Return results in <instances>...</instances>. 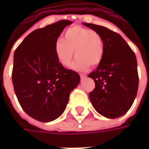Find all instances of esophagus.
Segmentation results:
<instances>
[{"label":"esophagus","instance_id":"esophagus-1","mask_svg":"<svg viewBox=\"0 0 149 149\" xmlns=\"http://www.w3.org/2000/svg\"><path fill=\"white\" fill-rule=\"evenodd\" d=\"M80 76H81V79H84V78L86 77V75L83 74V73H81V74H80Z\"/></svg>","mask_w":149,"mask_h":149}]
</instances>
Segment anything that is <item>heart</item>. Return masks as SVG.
I'll return each instance as SVG.
<instances>
[{
	"instance_id": "1",
	"label": "heart",
	"mask_w": 149,
	"mask_h": 149,
	"mask_svg": "<svg viewBox=\"0 0 149 149\" xmlns=\"http://www.w3.org/2000/svg\"><path fill=\"white\" fill-rule=\"evenodd\" d=\"M76 59L71 68L75 71H84L89 66L99 65L104 56V46L102 37L99 33L81 26L68 29L62 39L55 42L54 52L58 62L68 67L73 56Z\"/></svg>"
}]
</instances>
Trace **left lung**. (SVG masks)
<instances>
[{
  "label": "left lung",
  "mask_w": 149,
  "mask_h": 149,
  "mask_svg": "<svg viewBox=\"0 0 149 149\" xmlns=\"http://www.w3.org/2000/svg\"><path fill=\"white\" fill-rule=\"evenodd\" d=\"M83 24L99 33L104 46L102 61L88 75L95 82V88L89 93L91 103L104 117H120L129 110L137 94L136 55L120 34L100 25Z\"/></svg>",
  "instance_id": "left-lung-1"
}]
</instances>
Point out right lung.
I'll return each mask as SVG.
<instances>
[{
    "label": "right lung",
    "mask_w": 149,
    "mask_h": 149,
    "mask_svg": "<svg viewBox=\"0 0 149 149\" xmlns=\"http://www.w3.org/2000/svg\"><path fill=\"white\" fill-rule=\"evenodd\" d=\"M72 23L62 20L36 29L15 50V94L24 112L38 121L50 122L61 116L70 93L81 81L77 72L59 63L54 52L59 36Z\"/></svg>",
    "instance_id": "1"
}]
</instances>
